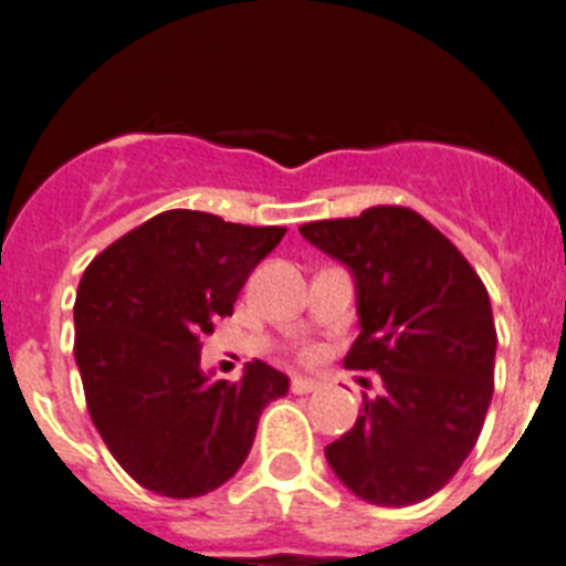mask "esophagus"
<instances>
[{"label": "esophagus", "instance_id": "1", "mask_svg": "<svg viewBox=\"0 0 566 566\" xmlns=\"http://www.w3.org/2000/svg\"><path fill=\"white\" fill-rule=\"evenodd\" d=\"M289 385H292L294 394H312L319 388V382L314 377H292V382Z\"/></svg>", "mask_w": 566, "mask_h": 566}]
</instances>
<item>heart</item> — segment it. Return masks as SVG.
<instances>
[{"label": "heart", "mask_w": 566, "mask_h": 566, "mask_svg": "<svg viewBox=\"0 0 566 566\" xmlns=\"http://www.w3.org/2000/svg\"><path fill=\"white\" fill-rule=\"evenodd\" d=\"M300 357H303V359H312L314 352H312V348H303V352H300Z\"/></svg>", "instance_id": "b5f03b06"}]
</instances>
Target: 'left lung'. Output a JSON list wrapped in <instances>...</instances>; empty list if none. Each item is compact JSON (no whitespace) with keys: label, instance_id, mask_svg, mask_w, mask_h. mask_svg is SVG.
Masks as SVG:
<instances>
[{"label":"left lung","instance_id":"8db88e82","mask_svg":"<svg viewBox=\"0 0 566 566\" xmlns=\"http://www.w3.org/2000/svg\"><path fill=\"white\" fill-rule=\"evenodd\" d=\"M300 234L354 274L359 337L343 363L377 371L385 388L328 444V464L363 502H422L457 476L482 433L496 363L488 289L408 207L303 223Z\"/></svg>","mask_w":566,"mask_h":566}]
</instances>
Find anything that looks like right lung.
Returning <instances> with one entry per match:
<instances>
[{
  "label": "right lung",
  "mask_w": 566,
  "mask_h": 566,
  "mask_svg": "<svg viewBox=\"0 0 566 566\" xmlns=\"http://www.w3.org/2000/svg\"><path fill=\"white\" fill-rule=\"evenodd\" d=\"M286 229L169 209L109 243L84 272L76 365L96 431L142 488L195 499L221 488L252 451L258 419L289 391L272 365L238 382L201 371V337Z\"/></svg>",
  "instance_id": "right-lung-1"
}]
</instances>
